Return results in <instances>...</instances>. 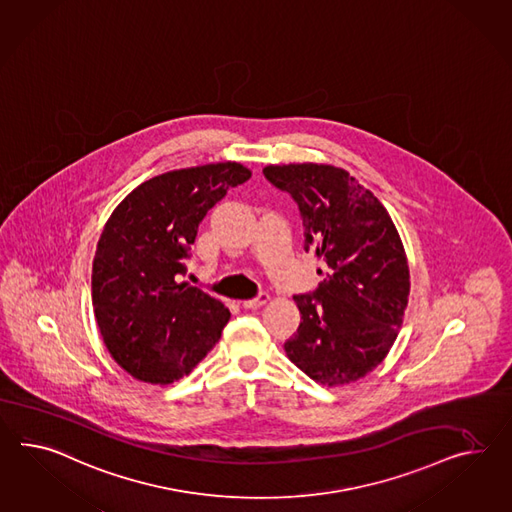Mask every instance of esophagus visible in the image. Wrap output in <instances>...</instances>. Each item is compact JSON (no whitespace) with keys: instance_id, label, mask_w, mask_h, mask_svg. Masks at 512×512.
<instances>
[{"instance_id":"obj_1","label":"esophagus","mask_w":512,"mask_h":512,"mask_svg":"<svg viewBox=\"0 0 512 512\" xmlns=\"http://www.w3.org/2000/svg\"><path fill=\"white\" fill-rule=\"evenodd\" d=\"M269 301V295L262 291V293H258V297H254V299H249V301H243V306L245 308H249V310H256V308H260L262 304Z\"/></svg>"}]
</instances>
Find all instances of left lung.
<instances>
[{"label":"left lung","instance_id":"obj_1","mask_svg":"<svg viewBox=\"0 0 512 512\" xmlns=\"http://www.w3.org/2000/svg\"><path fill=\"white\" fill-rule=\"evenodd\" d=\"M263 176L299 206L304 250L327 265L312 293L295 295L302 321L284 349L310 379L343 386L366 377L394 345L410 275L388 211L332 165H269Z\"/></svg>","mask_w":512,"mask_h":512}]
</instances>
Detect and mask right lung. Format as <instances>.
<instances>
[{"instance_id":"right-lung-1","label":"right lung","mask_w":512,"mask_h":512,"mask_svg":"<svg viewBox=\"0 0 512 512\" xmlns=\"http://www.w3.org/2000/svg\"><path fill=\"white\" fill-rule=\"evenodd\" d=\"M249 178L232 161L165 172L135 187L105 223L92 306L107 351L135 379H182L221 338L228 308L176 276L187 271L206 213Z\"/></svg>"}]
</instances>
